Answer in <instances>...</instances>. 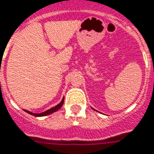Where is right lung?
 <instances>
[{
    "label": "right lung",
    "instance_id": "obj_1",
    "mask_svg": "<svg viewBox=\"0 0 154 154\" xmlns=\"http://www.w3.org/2000/svg\"><path fill=\"white\" fill-rule=\"evenodd\" d=\"M63 100H64V98H63L62 101H61V102H60V103H59L58 105L54 106V107H53L52 109H49V110H47V111L42 112V113H33V112H29V111H28V110H24V111L25 112H28V113H29V114L33 115V116H35V117H43V116H46V115L51 114V113H53V112L58 111V110H59V109H60V108L62 107L63 104Z\"/></svg>",
    "mask_w": 154,
    "mask_h": 154
}]
</instances>
